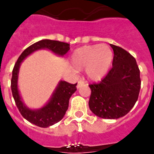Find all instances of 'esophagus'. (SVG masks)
Here are the masks:
<instances>
[{
	"label": "esophagus",
	"mask_w": 154,
	"mask_h": 154,
	"mask_svg": "<svg viewBox=\"0 0 154 154\" xmlns=\"http://www.w3.org/2000/svg\"><path fill=\"white\" fill-rule=\"evenodd\" d=\"M85 84V82H83V81H82V80H80V81H78V82H77V88L78 89V88H80L81 86H82V85Z\"/></svg>",
	"instance_id": "34e87169"
}]
</instances>
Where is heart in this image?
<instances>
[{"label": "heart", "mask_w": 154, "mask_h": 154, "mask_svg": "<svg viewBox=\"0 0 154 154\" xmlns=\"http://www.w3.org/2000/svg\"><path fill=\"white\" fill-rule=\"evenodd\" d=\"M70 61L75 70L85 69L88 79L98 82L108 72L113 61V52L106 44L83 46L72 52Z\"/></svg>", "instance_id": "1"}]
</instances>
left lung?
<instances>
[{"mask_svg":"<svg viewBox=\"0 0 154 154\" xmlns=\"http://www.w3.org/2000/svg\"><path fill=\"white\" fill-rule=\"evenodd\" d=\"M114 51L112 69L98 84L90 85L89 106L95 116L116 119L131 111L140 89V70L133 56L111 44Z\"/></svg>","mask_w":154,"mask_h":154,"instance_id":"1","label":"left lung"}]
</instances>
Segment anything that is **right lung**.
I'll use <instances>...</instances> for the list:
<instances>
[{
  "label": "right lung",
  "mask_w": 154,
  "mask_h": 154,
  "mask_svg": "<svg viewBox=\"0 0 154 154\" xmlns=\"http://www.w3.org/2000/svg\"><path fill=\"white\" fill-rule=\"evenodd\" d=\"M47 49L58 56H64L70 49L69 44L60 41L43 39L34 43L21 54L15 64L11 79V90L15 103L20 113L26 120L41 128H48L60 121L69 107V98L77 90V84L60 81L54 90L51 97L45 105L38 109H30L22 101L18 90V74L22 62L33 52Z\"/></svg>",
  "instance_id": "add662e5"
}]
</instances>
